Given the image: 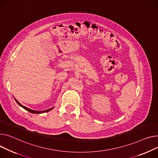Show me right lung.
<instances>
[{
  "instance_id": "right-lung-1",
  "label": "right lung",
  "mask_w": 158,
  "mask_h": 158,
  "mask_svg": "<svg viewBox=\"0 0 158 158\" xmlns=\"http://www.w3.org/2000/svg\"><path fill=\"white\" fill-rule=\"evenodd\" d=\"M15 101L16 102V103L19 105V106H20V107H22V108H23L24 109H25L26 110H27V111H28V112H31V113H33V114H42V113H44V112H49V111H50L51 110H52V109H53L54 107H52V108H51V109H48V110H43V111H38V110H32V109H29V108H27V107H25V106H22V104H21L16 98H15Z\"/></svg>"
}]
</instances>
